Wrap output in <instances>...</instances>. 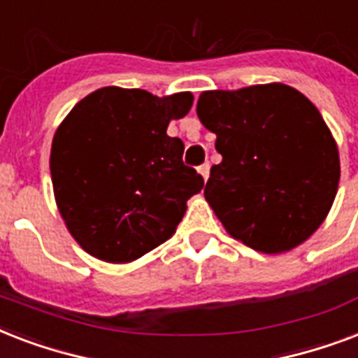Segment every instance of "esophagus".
Here are the masks:
<instances>
[{"mask_svg":"<svg viewBox=\"0 0 358 358\" xmlns=\"http://www.w3.org/2000/svg\"><path fill=\"white\" fill-rule=\"evenodd\" d=\"M199 173L202 174V178L208 180V176H210V163H202L201 167H199Z\"/></svg>","mask_w":358,"mask_h":358,"instance_id":"obj_1","label":"esophagus"}]
</instances>
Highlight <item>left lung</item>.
I'll return each mask as SVG.
<instances>
[{
	"instance_id": "obj_1",
	"label": "left lung",
	"mask_w": 358,
	"mask_h": 358,
	"mask_svg": "<svg viewBox=\"0 0 358 358\" xmlns=\"http://www.w3.org/2000/svg\"><path fill=\"white\" fill-rule=\"evenodd\" d=\"M196 115L217 135L204 196L230 236L262 252L303 243L327 217L338 148L316 106L282 83L202 92Z\"/></svg>"
}]
</instances>
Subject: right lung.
I'll return each instance as SVG.
<instances>
[{"instance_id":"1","label":"right lung","mask_w":358,"mask_h":358,"mask_svg":"<svg viewBox=\"0 0 358 358\" xmlns=\"http://www.w3.org/2000/svg\"><path fill=\"white\" fill-rule=\"evenodd\" d=\"M193 106L191 92L157 98L103 87L85 96L53 135L50 171L59 212L89 252L126 264L173 236L204 178L184 165L167 126Z\"/></svg>"}]
</instances>
